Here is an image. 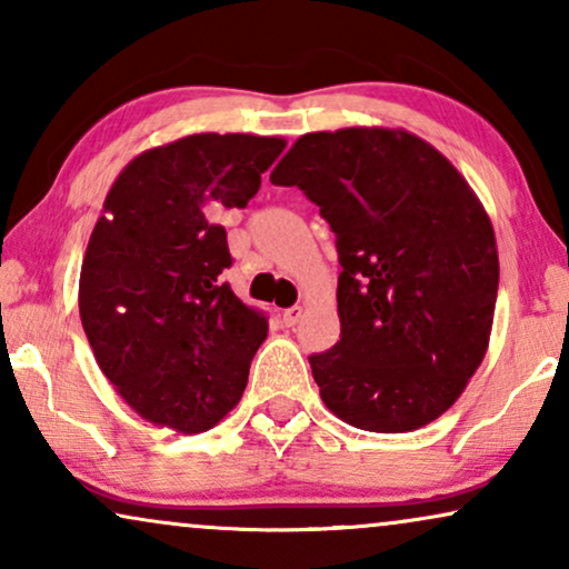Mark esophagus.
<instances>
[{
	"mask_svg": "<svg viewBox=\"0 0 569 569\" xmlns=\"http://www.w3.org/2000/svg\"><path fill=\"white\" fill-rule=\"evenodd\" d=\"M300 316H302V308L300 306L287 308V310H282V323L284 326H295V323L300 321Z\"/></svg>",
	"mask_w": 569,
	"mask_h": 569,
	"instance_id": "esophagus-1",
	"label": "esophagus"
}]
</instances>
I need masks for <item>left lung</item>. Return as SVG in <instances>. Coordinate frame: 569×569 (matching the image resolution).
Segmentation results:
<instances>
[{
  "instance_id": "obj_1",
  "label": "left lung",
  "mask_w": 569,
  "mask_h": 569,
  "mask_svg": "<svg viewBox=\"0 0 569 569\" xmlns=\"http://www.w3.org/2000/svg\"><path fill=\"white\" fill-rule=\"evenodd\" d=\"M269 178L337 232L341 339L310 355L326 407L368 432L435 422L492 333L500 259L477 193L430 142L383 127L302 134Z\"/></svg>"
}]
</instances>
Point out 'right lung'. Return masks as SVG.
I'll use <instances>...</instances> for the list:
<instances>
[{"label": "right lung", "instance_id": "add662e5", "mask_svg": "<svg viewBox=\"0 0 569 569\" xmlns=\"http://www.w3.org/2000/svg\"><path fill=\"white\" fill-rule=\"evenodd\" d=\"M282 137L191 134L137 154L116 178L80 271L98 368L144 422L207 432L236 409L269 323L222 271L220 217L243 209Z\"/></svg>", "mask_w": 569, "mask_h": 569}]
</instances>
